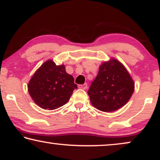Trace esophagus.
Listing matches in <instances>:
<instances>
[{
    "mask_svg": "<svg viewBox=\"0 0 160 160\" xmlns=\"http://www.w3.org/2000/svg\"><path fill=\"white\" fill-rule=\"evenodd\" d=\"M88 87L87 83H84V84H81V85H79V88L82 89H86Z\"/></svg>",
    "mask_w": 160,
    "mask_h": 160,
    "instance_id": "1",
    "label": "esophagus"
}]
</instances>
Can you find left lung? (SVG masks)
I'll list each match as a JSON object with an SVG mask.
<instances>
[{
    "instance_id": "left-lung-1",
    "label": "left lung",
    "mask_w": 160,
    "mask_h": 160,
    "mask_svg": "<svg viewBox=\"0 0 160 160\" xmlns=\"http://www.w3.org/2000/svg\"><path fill=\"white\" fill-rule=\"evenodd\" d=\"M134 82L124 66L117 60L104 62L88 90L91 103L99 111L120 109L131 98Z\"/></svg>"
}]
</instances>
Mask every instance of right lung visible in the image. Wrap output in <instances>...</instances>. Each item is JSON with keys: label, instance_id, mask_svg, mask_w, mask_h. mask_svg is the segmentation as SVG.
Wrapping results in <instances>:
<instances>
[{"label": "right lung", "instance_id": "add662e5", "mask_svg": "<svg viewBox=\"0 0 160 160\" xmlns=\"http://www.w3.org/2000/svg\"><path fill=\"white\" fill-rule=\"evenodd\" d=\"M28 92L34 102L43 109L54 110L67 103L78 86L63 65L46 62L29 81Z\"/></svg>", "mask_w": 160, "mask_h": 160}]
</instances>
